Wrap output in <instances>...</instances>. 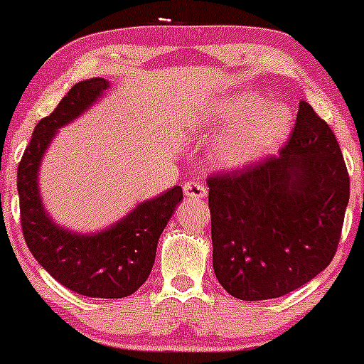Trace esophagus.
Returning <instances> with one entry per match:
<instances>
[{"instance_id":"1","label":"esophagus","mask_w":364,"mask_h":364,"mask_svg":"<svg viewBox=\"0 0 364 364\" xmlns=\"http://www.w3.org/2000/svg\"><path fill=\"white\" fill-rule=\"evenodd\" d=\"M183 190H185V195L190 196V198H205L207 196V190L202 186V183L198 181H186L185 186H183Z\"/></svg>"}]
</instances>
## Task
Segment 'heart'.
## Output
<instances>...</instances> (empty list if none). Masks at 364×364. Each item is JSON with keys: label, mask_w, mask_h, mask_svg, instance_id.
Returning <instances> with one entry per match:
<instances>
[{"label": "heart", "mask_w": 364, "mask_h": 364, "mask_svg": "<svg viewBox=\"0 0 364 364\" xmlns=\"http://www.w3.org/2000/svg\"><path fill=\"white\" fill-rule=\"evenodd\" d=\"M292 114L281 102H269L253 92L217 102L207 114L205 128L223 136L214 159L223 168H243L281 145L289 133Z\"/></svg>", "instance_id": "obj_1"}]
</instances>
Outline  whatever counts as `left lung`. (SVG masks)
Wrapping results in <instances>:
<instances>
[{"mask_svg":"<svg viewBox=\"0 0 364 364\" xmlns=\"http://www.w3.org/2000/svg\"><path fill=\"white\" fill-rule=\"evenodd\" d=\"M214 272L243 301L281 298L318 275L339 246L349 173L308 102L279 156L207 179Z\"/></svg>","mask_w":364,"mask_h":364,"instance_id":"8db88e82","label":"left lung"}]
</instances>
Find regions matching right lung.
Instances as JSON below:
<instances>
[{
    "label": "right lung",
    "mask_w": 364,
    "mask_h": 364,
    "mask_svg": "<svg viewBox=\"0 0 364 364\" xmlns=\"http://www.w3.org/2000/svg\"><path fill=\"white\" fill-rule=\"evenodd\" d=\"M107 87L104 78L77 83L56 109L37 123L18 164L16 186L25 243L46 272L82 296L116 299L133 294L147 281L159 236L183 200L181 186L140 203L118 224L94 236L58 228L44 212L37 188L41 157L56 129L77 118Z\"/></svg>",
    "instance_id": "add662e5"
}]
</instances>
